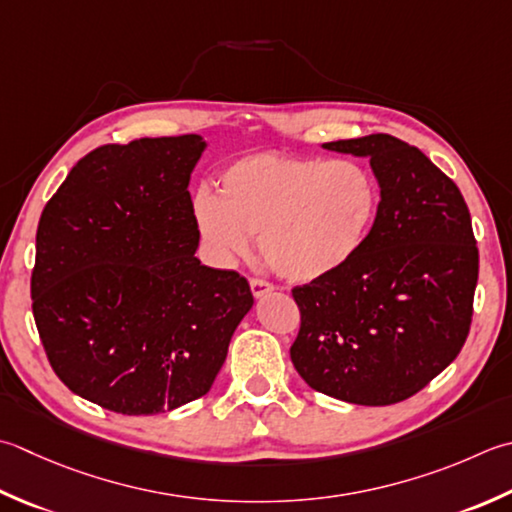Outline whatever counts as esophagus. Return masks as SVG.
Returning a JSON list of instances; mask_svg holds the SVG:
<instances>
[{
	"label": "esophagus",
	"mask_w": 512,
	"mask_h": 512,
	"mask_svg": "<svg viewBox=\"0 0 512 512\" xmlns=\"http://www.w3.org/2000/svg\"><path fill=\"white\" fill-rule=\"evenodd\" d=\"M250 290H253L255 297H264L266 293H273L275 286L270 282H264V279H250Z\"/></svg>",
	"instance_id": "esophagus-1"
}]
</instances>
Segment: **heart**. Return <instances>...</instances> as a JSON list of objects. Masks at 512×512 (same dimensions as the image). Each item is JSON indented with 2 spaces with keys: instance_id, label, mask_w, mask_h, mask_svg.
<instances>
[{
  "instance_id": "b5f03b06",
  "label": "heart",
  "mask_w": 512,
  "mask_h": 512,
  "mask_svg": "<svg viewBox=\"0 0 512 512\" xmlns=\"http://www.w3.org/2000/svg\"><path fill=\"white\" fill-rule=\"evenodd\" d=\"M379 184L353 159L250 153L219 175V197L199 190L193 219L219 262L246 257L259 235L268 266L290 282L342 270L375 226Z\"/></svg>"
}]
</instances>
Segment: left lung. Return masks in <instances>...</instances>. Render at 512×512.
Returning <instances> with one entry per match:
<instances>
[{
	"label": "left lung",
	"instance_id": "8db88e82",
	"mask_svg": "<svg viewBox=\"0 0 512 512\" xmlns=\"http://www.w3.org/2000/svg\"><path fill=\"white\" fill-rule=\"evenodd\" d=\"M324 148L368 157L382 199L362 250L293 288L302 326L290 359L317 393L359 406L404 402L468 337L479 273L468 206L453 179L393 135Z\"/></svg>",
	"mask_w": 512,
	"mask_h": 512
}]
</instances>
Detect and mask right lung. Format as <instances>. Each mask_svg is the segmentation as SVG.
I'll return each instance as SVG.
<instances>
[{
  "mask_svg": "<svg viewBox=\"0 0 512 512\" xmlns=\"http://www.w3.org/2000/svg\"><path fill=\"white\" fill-rule=\"evenodd\" d=\"M204 148L199 135L99 146L39 219L30 295L48 362L113 413L206 395L253 308L246 277L195 257L188 184Z\"/></svg>",
  "mask_w": 512,
  "mask_h": 512,
  "instance_id": "right-lung-1",
  "label": "right lung"
}]
</instances>
